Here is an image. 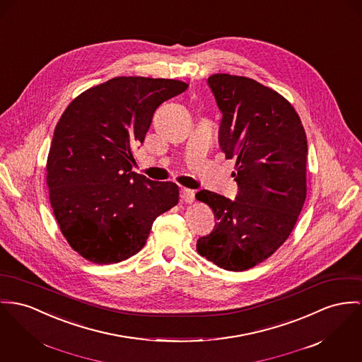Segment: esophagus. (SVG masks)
<instances>
[{"instance_id": "1", "label": "esophagus", "mask_w": 362, "mask_h": 362, "mask_svg": "<svg viewBox=\"0 0 362 362\" xmlns=\"http://www.w3.org/2000/svg\"><path fill=\"white\" fill-rule=\"evenodd\" d=\"M180 197H182V201H183L185 204H193V202H194V190L182 189Z\"/></svg>"}]
</instances>
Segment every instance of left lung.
Segmentation results:
<instances>
[{"mask_svg":"<svg viewBox=\"0 0 362 362\" xmlns=\"http://www.w3.org/2000/svg\"><path fill=\"white\" fill-rule=\"evenodd\" d=\"M223 114L219 144L235 158L234 201L201 190L215 228L197 252L230 272H244L272 256L292 233L306 199L307 138L299 114L274 89L248 77L208 78Z\"/></svg>","mask_w":362,"mask_h":362,"instance_id":"left-lung-1","label":"left lung"}]
</instances>
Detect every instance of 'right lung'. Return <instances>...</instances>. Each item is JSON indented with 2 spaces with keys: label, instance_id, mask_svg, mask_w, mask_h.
<instances>
[{
  "label": "right lung",
  "instance_id": "right-lung-1",
  "mask_svg": "<svg viewBox=\"0 0 362 362\" xmlns=\"http://www.w3.org/2000/svg\"><path fill=\"white\" fill-rule=\"evenodd\" d=\"M179 80L115 77L78 95L56 124L47 160L49 201L69 245L96 264L138 253L153 222L179 202L172 182L132 172L153 114L185 92Z\"/></svg>",
  "mask_w": 362,
  "mask_h": 362
}]
</instances>
